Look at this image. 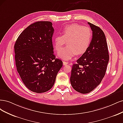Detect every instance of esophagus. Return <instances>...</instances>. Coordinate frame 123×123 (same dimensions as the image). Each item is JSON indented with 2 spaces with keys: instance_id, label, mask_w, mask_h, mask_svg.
Segmentation results:
<instances>
[{
  "instance_id": "34e87169",
  "label": "esophagus",
  "mask_w": 123,
  "mask_h": 123,
  "mask_svg": "<svg viewBox=\"0 0 123 123\" xmlns=\"http://www.w3.org/2000/svg\"><path fill=\"white\" fill-rule=\"evenodd\" d=\"M63 65H66L68 64V62H67V61H63Z\"/></svg>"
}]
</instances>
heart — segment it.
Here are the masks:
<instances>
[{
  "label": "heart",
  "mask_w": 123,
  "mask_h": 123,
  "mask_svg": "<svg viewBox=\"0 0 123 123\" xmlns=\"http://www.w3.org/2000/svg\"><path fill=\"white\" fill-rule=\"evenodd\" d=\"M92 30L77 23L66 25L62 31V36H57L54 40V48L59 51L67 41V46L59 51L58 56L63 60H69L76 56L85 53L92 39Z\"/></svg>",
  "instance_id": "b5f03b06"
}]
</instances>
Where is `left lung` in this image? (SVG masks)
I'll return each instance as SVG.
<instances>
[{
    "instance_id": "left-lung-1",
    "label": "left lung",
    "mask_w": 123,
    "mask_h": 123,
    "mask_svg": "<svg viewBox=\"0 0 123 123\" xmlns=\"http://www.w3.org/2000/svg\"><path fill=\"white\" fill-rule=\"evenodd\" d=\"M92 31L88 49L74 64L70 81L73 88L81 93H88L100 84L109 62L105 35L101 29L88 22Z\"/></svg>"
}]
</instances>
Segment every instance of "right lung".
I'll list each match as a JSON object with an SVG mask.
<instances>
[{
	"instance_id": "add662e5",
	"label": "right lung",
	"mask_w": 123,
	"mask_h": 123,
	"mask_svg": "<svg viewBox=\"0 0 123 123\" xmlns=\"http://www.w3.org/2000/svg\"><path fill=\"white\" fill-rule=\"evenodd\" d=\"M49 21H37L20 34L14 45L17 72L26 87L43 93L53 86L62 61L54 54V29Z\"/></svg>"
}]
</instances>
